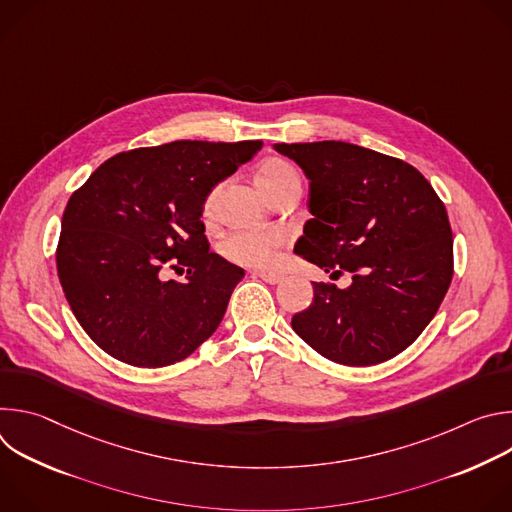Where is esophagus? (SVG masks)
I'll list each match as a JSON object with an SVG mask.
<instances>
[{
	"mask_svg": "<svg viewBox=\"0 0 512 512\" xmlns=\"http://www.w3.org/2000/svg\"><path fill=\"white\" fill-rule=\"evenodd\" d=\"M253 277H259V279H263V281H267V283H271V285H275V283H279V281H281V275H279V273H265V271H253Z\"/></svg>",
	"mask_w": 512,
	"mask_h": 512,
	"instance_id": "34e87169",
	"label": "esophagus"
}]
</instances>
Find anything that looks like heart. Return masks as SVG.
Wrapping results in <instances>:
<instances>
[{
	"label": "heart",
	"instance_id": "heart-1",
	"mask_svg": "<svg viewBox=\"0 0 512 512\" xmlns=\"http://www.w3.org/2000/svg\"><path fill=\"white\" fill-rule=\"evenodd\" d=\"M257 182L271 198L287 188H296V186L302 188L300 174L296 172V168L283 160H267L257 172ZM214 208H216V190L206 196L202 206V214L206 221H210L214 216ZM283 243H285V237L281 233L239 229L223 239L221 253L231 263H237L243 267L271 269L279 259V251Z\"/></svg>",
	"mask_w": 512,
	"mask_h": 512
}]
</instances>
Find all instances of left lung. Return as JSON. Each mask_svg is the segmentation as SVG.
I'll use <instances>...</instances> for the list:
<instances>
[{
  "mask_svg": "<svg viewBox=\"0 0 512 512\" xmlns=\"http://www.w3.org/2000/svg\"><path fill=\"white\" fill-rule=\"evenodd\" d=\"M310 180L296 253L326 273H352L338 289L314 281L312 304L291 328L324 358L369 367L403 352L435 316L454 275L444 202L411 164L346 141L275 143Z\"/></svg>",
  "mask_w": 512,
  "mask_h": 512,
  "instance_id": "8db88e82",
  "label": "left lung"
}]
</instances>
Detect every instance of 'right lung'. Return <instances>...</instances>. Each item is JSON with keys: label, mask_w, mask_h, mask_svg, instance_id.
I'll use <instances>...</instances> for the list:
<instances>
[{"label": "right lung", "mask_w": 512, "mask_h": 512, "mask_svg": "<svg viewBox=\"0 0 512 512\" xmlns=\"http://www.w3.org/2000/svg\"><path fill=\"white\" fill-rule=\"evenodd\" d=\"M261 148L259 139H180L129 150L72 192L56 269L72 314L99 348L158 369L212 336L245 271L210 253L202 204ZM170 268H186L185 281L166 280Z\"/></svg>", "instance_id": "obj_1"}]
</instances>
